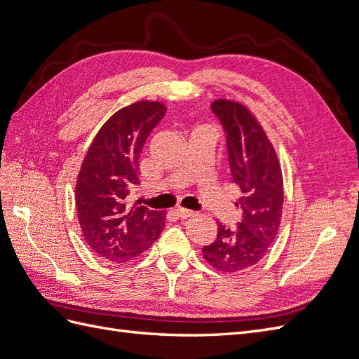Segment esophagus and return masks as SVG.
Instances as JSON below:
<instances>
[{
    "mask_svg": "<svg viewBox=\"0 0 359 359\" xmlns=\"http://www.w3.org/2000/svg\"><path fill=\"white\" fill-rule=\"evenodd\" d=\"M175 214L180 217V219H189V217L193 215V211L186 210V208H177Z\"/></svg>",
    "mask_w": 359,
    "mask_h": 359,
    "instance_id": "1",
    "label": "esophagus"
}]
</instances>
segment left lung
Instances as JSON below:
<instances>
[{
    "instance_id": "obj_1",
    "label": "left lung",
    "mask_w": 359,
    "mask_h": 359,
    "mask_svg": "<svg viewBox=\"0 0 359 359\" xmlns=\"http://www.w3.org/2000/svg\"><path fill=\"white\" fill-rule=\"evenodd\" d=\"M224 130L227 161L238 187L236 227L219 226L215 240L202 248L203 259L223 273L256 265L274 243L283 208V178L276 151L247 107L229 100L211 104Z\"/></svg>"
}]
</instances>
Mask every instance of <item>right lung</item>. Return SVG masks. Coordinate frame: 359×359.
I'll use <instances>...</instances> for the list:
<instances>
[{"mask_svg": "<svg viewBox=\"0 0 359 359\" xmlns=\"http://www.w3.org/2000/svg\"><path fill=\"white\" fill-rule=\"evenodd\" d=\"M165 114L157 102L124 107L99 130L83 158L76 208L83 240L97 256L116 264L139 257L165 227L161 211L132 206L127 199L140 182V151Z\"/></svg>", "mask_w": 359, "mask_h": 359, "instance_id": "add662e5", "label": "right lung"}]
</instances>
